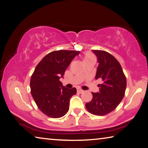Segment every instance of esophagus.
I'll list each match as a JSON object with an SVG mask.
<instances>
[{"mask_svg": "<svg viewBox=\"0 0 148 148\" xmlns=\"http://www.w3.org/2000/svg\"><path fill=\"white\" fill-rule=\"evenodd\" d=\"M77 92H78L79 93H80V94H82V93L84 92V90H82V89H80V88H78L77 89Z\"/></svg>", "mask_w": 148, "mask_h": 148, "instance_id": "obj_1", "label": "esophagus"}]
</instances>
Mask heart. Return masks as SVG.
I'll return each instance as SVG.
<instances>
[{"label": "heart", "mask_w": 148, "mask_h": 148, "mask_svg": "<svg viewBox=\"0 0 148 148\" xmlns=\"http://www.w3.org/2000/svg\"><path fill=\"white\" fill-rule=\"evenodd\" d=\"M92 58H95V56L91 53H87L84 54V56L83 57V60L86 61V60H88L92 59Z\"/></svg>", "instance_id": "obj_1"}]
</instances>
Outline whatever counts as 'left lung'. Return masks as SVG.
<instances>
[{"label": "left lung", "instance_id": "obj_1", "mask_svg": "<svg viewBox=\"0 0 148 148\" xmlns=\"http://www.w3.org/2000/svg\"><path fill=\"white\" fill-rule=\"evenodd\" d=\"M99 63L95 79H101L103 84L99 93L92 92L91 101L86 108L89 112L96 116H104L113 111L120 104L125 95L127 81L119 62L109 53L93 50Z\"/></svg>", "mask_w": 148, "mask_h": 148}]
</instances>
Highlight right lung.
Listing matches in <instances>:
<instances>
[{"label": "right lung", "instance_id": "obj_1", "mask_svg": "<svg viewBox=\"0 0 148 148\" xmlns=\"http://www.w3.org/2000/svg\"><path fill=\"white\" fill-rule=\"evenodd\" d=\"M79 51L60 50L49 53L39 62L30 79L31 94L41 112L53 118L64 116L77 89L67 88L60 79Z\"/></svg>", "mask_w": 148, "mask_h": 148}]
</instances>
